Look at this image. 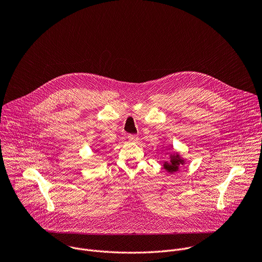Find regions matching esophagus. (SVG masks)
I'll use <instances>...</instances> for the list:
<instances>
[{
	"mask_svg": "<svg viewBox=\"0 0 262 262\" xmlns=\"http://www.w3.org/2000/svg\"><path fill=\"white\" fill-rule=\"evenodd\" d=\"M127 138L129 141H133V142H136L139 140V136H137V135H128Z\"/></svg>",
	"mask_w": 262,
	"mask_h": 262,
	"instance_id": "esophagus-1",
	"label": "esophagus"
}]
</instances>
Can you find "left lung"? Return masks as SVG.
<instances>
[{
    "instance_id": "1",
    "label": "left lung",
    "mask_w": 262,
    "mask_h": 262,
    "mask_svg": "<svg viewBox=\"0 0 262 262\" xmlns=\"http://www.w3.org/2000/svg\"><path fill=\"white\" fill-rule=\"evenodd\" d=\"M170 158H171V161L169 163L166 162L164 164V169L169 173H174L178 171L179 166L183 165L184 161L179 157V155H172Z\"/></svg>"
}]
</instances>
